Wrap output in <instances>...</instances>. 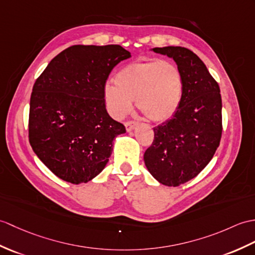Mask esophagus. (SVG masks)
Wrapping results in <instances>:
<instances>
[{"instance_id":"1","label":"esophagus","mask_w":255,"mask_h":255,"mask_svg":"<svg viewBox=\"0 0 255 255\" xmlns=\"http://www.w3.org/2000/svg\"><path fill=\"white\" fill-rule=\"evenodd\" d=\"M138 125L137 122H133V121H130V122H127L125 124V127H126V130L129 132L131 131V130H133V128Z\"/></svg>"}]
</instances>
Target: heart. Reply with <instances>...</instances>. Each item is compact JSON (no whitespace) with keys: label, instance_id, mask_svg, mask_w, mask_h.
<instances>
[{"label":"heart","instance_id":"b5f03b06","mask_svg":"<svg viewBox=\"0 0 255 255\" xmlns=\"http://www.w3.org/2000/svg\"><path fill=\"white\" fill-rule=\"evenodd\" d=\"M114 84L103 88V99L109 113L122 120L138 110L153 123H164L178 111L183 96V79L177 65L166 60L130 63L114 76Z\"/></svg>","mask_w":255,"mask_h":255}]
</instances>
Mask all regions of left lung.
<instances>
[{
    "label": "left lung",
    "mask_w": 255,
    "mask_h": 255,
    "mask_svg": "<svg viewBox=\"0 0 255 255\" xmlns=\"http://www.w3.org/2000/svg\"><path fill=\"white\" fill-rule=\"evenodd\" d=\"M151 51L176 62L183 79V96L175 115L153 128L154 140L144 153V164L159 183L177 187L194 178L220 145L221 90L192 51L181 46L154 47Z\"/></svg>",
    "instance_id": "8db88e82"
}]
</instances>
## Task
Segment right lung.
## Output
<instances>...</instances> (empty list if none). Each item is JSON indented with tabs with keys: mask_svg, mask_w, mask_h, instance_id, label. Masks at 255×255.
<instances>
[{
	"mask_svg": "<svg viewBox=\"0 0 255 255\" xmlns=\"http://www.w3.org/2000/svg\"><path fill=\"white\" fill-rule=\"evenodd\" d=\"M131 57L121 45H73L57 54L35 80L29 142L40 161L67 182L98 176L113 140L125 133L105 108L103 88L118 63Z\"/></svg>",
	"mask_w": 255,
	"mask_h": 255,
	"instance_id": "obj_1",
	"label": "right lung"
}]
</instances>
